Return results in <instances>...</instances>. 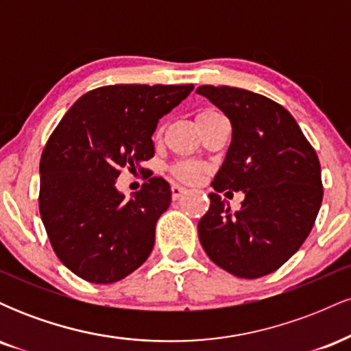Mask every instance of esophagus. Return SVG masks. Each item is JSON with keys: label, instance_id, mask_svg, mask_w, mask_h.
<instances>
[{"label": "esophagus", "instance_id": "obj_1", "mask_svg": "<svg viewBox=\"0 0 351 351\" xmlns=\"http://www.w3.org/2000/svg\"><path fill=\"white\" fill-rule=\"evenodd\" d=\"M188 193V189L186 188H183V186H180V184H171V198L173 199H180V198H183L184 195H186Z\"/></svg>", "mask_w": 351, "mask_h": 351}]
</instances>
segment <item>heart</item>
I'll use <instances>...</instances> for the list:
<instances>
[{"label": "heart", "mask_w": 351, "mask_h": 351, "mask_svg": "<svg viewBox=\"0 0 351 351\" xmlns=\"http://www.w3.org/2000/svg\"><path fill=\"white\" fill-rule=\"evenodd\" d=\"M215 114H219L216 108H211V107L203 108V110H199L198 115H196V120H201L204 119V117L215 115ZM170 171L176 180L184 181V183H193V181H196L201 176V173H203V167L196 162H178L173 165Z\"/></svg>", "instance_id": "heart-1"}]
</instances>
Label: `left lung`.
I'll return each instance as SVG.
<instances>
[{"label": "left lung", "mask_w": 351, "mask_h": 351, "mask_svg": "<svg viewBox=\"0 0 351 351\" xmlns=\"http://www.w3.org/2000/svg\"><path fill=\"white\" fill-rule=\"evenodd\" d=\"M196 92L232 127L226 158L211 183L216 193H209L211 204L198 223L201 245L232 276L264 277L287 263L312 231L324 198L320 162L280 104L228 86ZM228 189L246 195L239 212L231 213L220 199Z\"/></svg>", "instance_id": "1"}]
</instances>
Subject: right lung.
I'll list each match as a JSON object with an SVG mask.
<instances>
[{"label":"right lung","mask_w":351,"mask_h":351,"mask_svg":"<svg viewBox=\"0 0 351 351\" xmlns=\"http://www.w3.org/2000/svg\"><path fill=\"white\" fill-rule=\"evenodd\" d=\"M191 90L193 84L94 88L51 134L39 163V211L56 256L80 279L114 284L150 256L170 184L150 176L125 199L115 180L122 168L143 171L156 123Z\"/></svg>","instance_id":"add662e5"}]
</instances>
